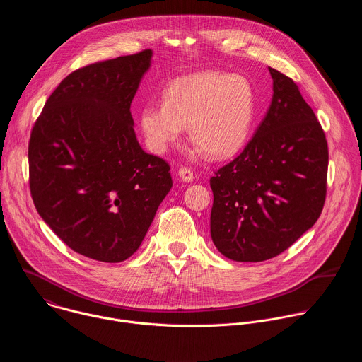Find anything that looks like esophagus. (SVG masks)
<instances>
[{
    "label": "esophagus",
    "mask_w": 362,
    "mask_h": 362,
    "mask_svg": "<svg viewBox=\"0 0 362 362\" xmlns=\"http://www.w3.org/2000/svg\"><path fill=\"white\" fill-rule=\"evenodd\" d=\"M177 175H179V177H180L183 182H186V183H190V182L194 180L193 173H192V170H190L189 168H185V166L180 168L179 172H177Z\"/></svg>",
    "instance_id": "1"
}]
</instances>
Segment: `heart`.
Wrapping results in <instances>:
<instances>
[{
  "label": "heart",
  "mask_w": 362,
  "mask_h": 362,
  "mask_svg": "<svg viewBox=\"0 0 362 362\" xmlns=\"http://www.w3.org/2000/svg\"><path fill=\"white\" fill-rule=\"evenodd\" d=\"M256 110L252 83L239 74L199 71L173 80L163 103L140 110L147 146L163 153L189 127L190 139L214 159L233 156L246 143Z\"/></svg>",
  "instance_id": "heart-1"
}]
</instances>
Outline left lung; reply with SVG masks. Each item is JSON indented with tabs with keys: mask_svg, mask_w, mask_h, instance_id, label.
<instances>
[{
	"mask_svg": "<svg viewBox=\"0 0 362 362\" xmlns=\"http://www.w3.org/2000/svg\"><path fill=\"white\" fill-rule=\"evenodd\" d=\"M271 106L239 156L211 179V236L236 262L278 256L318 221L328 144L292 78L269 67Z\"/></svg>",
	"mask_w": 362,
	"mask_h": 362,
	"instance_id": "obj_1",
	"label": "left lung"
}]
</instances>
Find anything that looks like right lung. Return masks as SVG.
<instances>
[{
  "label": "right lung",
  "instance_id": "obj_1",
  "mask_svg": "<svg viewBox=\"0 0 362 362\" xmlns=\"http://www.w3.org/2000/svg\"><path fill=\"white\" fill-rule=\"evenodd\" d=\"M151 56L144 49L73 71L31 130L35 209L69 247L94 261L130 257L173 185L169 165L140 147L130 113Z\"/></svg>",
  "mask_w": 362,
  "mask_h": 362
}]
</instances>
